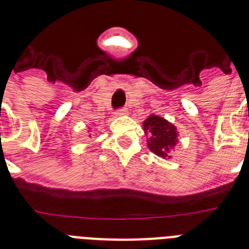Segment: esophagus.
Returning a JSON list of instances; mask_svg holds the SVG:
<instances>
[{
    "label": "esophagus",
    "mask_w": 249,
    "mask_h": 249,
    "mask_svg": "<svg viewBox=\"0 0 249 249\" xmlns=\"http://www.w3.org/2000/svg\"><path fill=\"white\" fill-rule=\"evenodd\" d=\"M127 114H128V111H127L126 108L117 109V111L114 112V116H116V117H121V116H127Z\"/></svg>",
    "instance_id": "1"
}]
</instances>
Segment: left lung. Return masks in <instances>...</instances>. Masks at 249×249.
<instances>
[{
	"mask_svg": "<svg viewBox=\"0 0 249 249\" xmlns=\"http://www.w3.org/2000/svg\"><path fill=\"white\" fill-rule=\"evenodd\" d=\"M143 131L147 136V147L156 156L171 160V151H173L178 143L177 127L173 123L168 122L166 118L149 114L143 121Z\"/></svg>",
	"mask_w": 249,
	"mask_h": 249,
	"instance_id": "8db88e82",
	"label": "left lung"
}]
</instances>
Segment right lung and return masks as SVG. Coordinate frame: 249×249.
I'll return each instance as SVG.
<instances>
[{"instance_id": "obj_1", "label": "right lung", "mask_w": 249, "mask_h": 249, "mask_svg": "<svg viewBox=\"0 0 249 249\" xmlns=\"http://www.w3.org/2000/svg\"><path fill=\"white\" fill-rule=\"evenodd\" d=\"M89 137H91V135H89Z\"/></svg>"}]
</instances>
